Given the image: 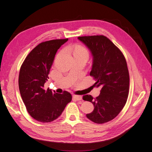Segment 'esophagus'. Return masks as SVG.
Here are the masks:
<instances>
[{
  "instance_id": "esophagus-1",
  "label": "esophagus",
  "mask_w": 152,
  "mask_h": 152,
  "mask_svg": "<svg viewBox=\"0 0 152 152\" xmlns=\"http://www.w3.org/2000/svg\"><path fill=\"white\" fill-rule=\"evenodd\" d=\"M73 98L75 99L77 101H80L82 99V96H78V95H73Z\"/></svg>"
}]
</instances>
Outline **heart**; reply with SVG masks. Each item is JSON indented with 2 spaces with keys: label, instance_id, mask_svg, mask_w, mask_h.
<instances>
[{
  "label": "heart",
  "instance_id": "1",
  "mask_svg": "<svg viewBox=\"0 0 152 152\" xmlns=\"http://www.w3.org/2000/svg\"><path fill=\"white\" fill-rule=\"evenodd\" d=\"M73 54L74 55H82V56H85L88 58L89 56V52L87 49L81 45H78L77 46L74 50H73Z\"/></svg>",
  "mask_w": 152,
  "mask_h": 152
}]
</instances>
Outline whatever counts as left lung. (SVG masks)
<instances>
[{"label":"left lung","instance_id":"left-lung-1","mask_svg":"<svg viewBox=\"0 0 152 152\" xmlns=\"http://www.w3.org/2000/svg\"><path fill=\"white\" fill-rule=\"evenodd\" d=\"M93 56L90 75L94 86L101 88L96 98L84 95L83 99L93 104V112L86 115L90 121L104 124L115 118L125 106L129 88V74L125 57L115 45L104 35L79 37Z\"/></svg>","mask_w":152,"mask_h":152}]
</instances>
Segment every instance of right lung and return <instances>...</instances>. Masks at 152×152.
Masks as SVG:
<instances>
[{"label": "right lung", "mask_w": 152, "mask_h": 152, "mask_svg": "<svg viewBox=\"0 0 152 152\" xmlns=\"http://www.w3.org/2000/svg\"><path fill=\"white\" fill-rule=\"evenodd\" d=\"M56 39L39 44L28 54L20 68L18 85L20 94L31 117L41 122H50L61 115L72 95L45 90L44 84L58 49L68 41Z\"/></svg>", "instance_id": "obj_1"}]
</instances>
